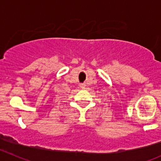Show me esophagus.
<instances>
[{
    "mask_svg": "<svg viewBox=\"0 0 161 161\" xmlns=\"http://www.w3.org/2000/svg\"><path fill=\"white\" fill-rule=\"evenodd\" d=\"M80 87L82 89H85V87H86V85L85 84H80Z\"/></svg>",
    "mask_w": 161,
    "mask_h": 161,
    "instance_id": "esophagus-1",
    "label": "esophagus"
}]
</instances>
